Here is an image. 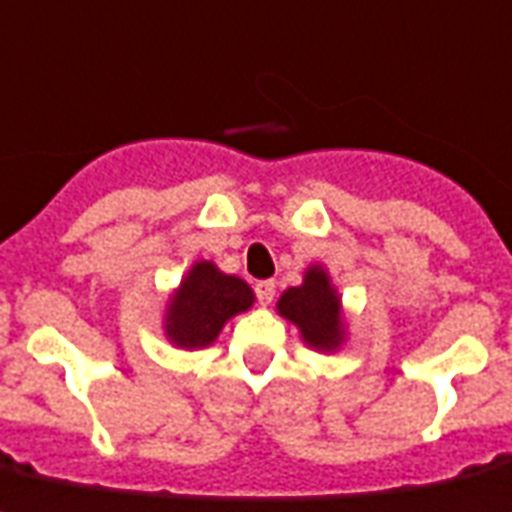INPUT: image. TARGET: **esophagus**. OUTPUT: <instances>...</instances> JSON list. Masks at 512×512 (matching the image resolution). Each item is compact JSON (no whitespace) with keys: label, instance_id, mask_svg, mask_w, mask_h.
<instances>
[{"label":"esophagus","instance_id":"34e87169","mask_svg":"<svg viewBox=\"0 0 512 512\" xmlns=\"http://www.w3.org/2000/svg\"><path fill=\"white\" fill-rule=\"evenodd\" d=\"M253 290H256V298H259L261 305H269L274 300V292H277V282L274 279H261Z\"/></svg>","mask_w":512,"mask_h":512}]
</instances>
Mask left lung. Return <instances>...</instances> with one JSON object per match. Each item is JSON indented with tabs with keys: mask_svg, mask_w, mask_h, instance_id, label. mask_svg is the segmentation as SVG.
I'll list each match as a JSON object with an SVG mask.
<instances>
[{
	"mask_svg": "<svg viewBox=\"0 0 512 512\" xmlns=\"http://www.w3.org/2000/svg\"><path fill=\"white\" fill-rule=\"evenodd\" d=\"M279 313L300 329L305 342L316 349H334L342 342L339 298L323 269H308L305 282L279 298Z\"/></svg>",
	"mask_w": 512,
	"mask_h": 512,
	"instance_id": "8db88e82",
	"label": "left lung"
}]
</instances>
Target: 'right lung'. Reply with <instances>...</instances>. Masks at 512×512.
I'll list each match as a JSON object with an SVG mask.
<instances>
[{
  "instance_id": "add662e5",
  "label": "right lung",
  "mask_w": 512,
  "mask_h": 512,
  "mask_svg": "<svg viewBox=\"0 0 512 512\" xmlns=\"http://www.w3.org/2000/svg\"><path fill=\"white\" fill-rule=\"evenodd\" d=\"M251 305L253 292L243 279L222 274L209 261H199L168 308V336L181 347H207L227 318Z\"/></svg>"
}]
</instances>
